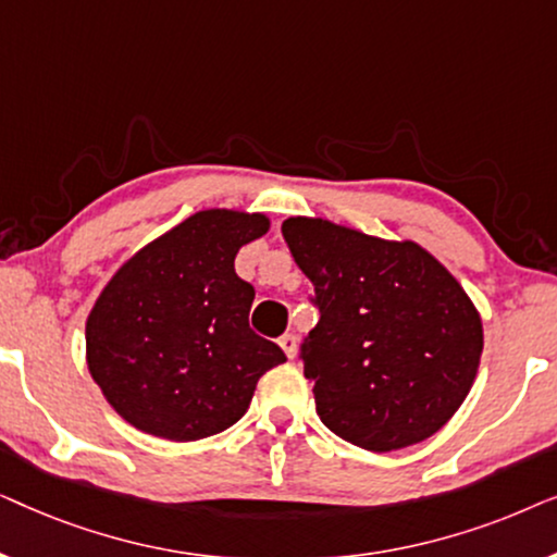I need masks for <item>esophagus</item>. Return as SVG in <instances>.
I'll return each mask as SVG.
<instances>
[{"label": "esophagus", "mask_w": 557, "mask_h": 557, "mask_svg": "<svg viewBox=\"0 0 557 557\" xmlns=\"http://www.w3.org/2000/svg\"><path fill=\"white\" fill-rule=\"evenodd\" d=\"M278 345H281V349H284V355L288 357V360H294L296 357V345H299V337H296V334H284V337L278 339Z\"/></svg>", "instance_id": "1"}]
</instances>
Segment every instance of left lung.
<instances>
[{"label": "left lung", "instance_id": "8db88e82", "mask_svg": "<svg viewBox=\"0 0 557 557\" xmlns=\"http://www.w3.org/2000/svg\"><path fill=\"white\" fill-rule=\"evenodd\" d=\"M281 233L322 314L301 357L326 429L377 454L444 429L484 349L482 317L451 271L416 240L326 218L294 215Z\"/></svg>", "mask_w": 557, "mask_h": 557}]
</instances>
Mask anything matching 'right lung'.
<instances>
[{
    "mask_svg": "<svg viewBox=\"0 0 557 557\" xmlns=\"http://www.w3.org/2000/svg\"><path fill=\"white\" fill-rule=\"evenodd\" d=\"M265 212L200 210L136 250L86 319V364L109 406L149 436L200 441L240 421L265 370L286 362L248 326L253 286L235 256Z\"/></svg>",
    "mask_w": 557,
    "mask_h": 557,
    "instance_id": "1",
    "label": "right lung"
}]
</instances>
